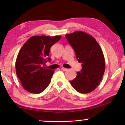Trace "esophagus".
<instances>
[{
	"mask_svg": "<svg viewBox=\"0 0 125 125\" xmlns=\"http://www.w3.org/2000/svg\"><path fill=\"white\" fill-rule=\"evenodd\" d=\"M61 69H62V71H68V69H67V68H64V67H62V68H61Z\"/></svg>",
	"mask_w": 125,
	"mask_h": 125,
	"instance_id": "34e87169",
	"label": "esophagus"
}]
</instances>
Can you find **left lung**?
<instances>
[{
    "instance_id": "8db88e82",
    "label": "left lung",
    "mask_w": 125,
    "mask_h": 125,
    "mask_svg": "<svg viewBox=\"0 0 125 125\" xmlns=\"http://www.w3.org/2000/svg\"><path fill=\"white\" fill-rule=\"evenodd\" d=\"M66 39L76 53L82 69L76 77L70 81L76 91L90 93L100 84L105 69V61L100 46L91 35L82 31L66 34Z\"/></svg>"
}]
</instances>
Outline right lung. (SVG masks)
<instances>
[{"mask_svg": "<svg viewBox=\"0 0 125 125\" xmlns=\"http://www.w3.org/2000/svg\"><path fill=\"white\" fill-rule=\"evenodd\" d=\"M61 36H33L20 49L15 64L16 74L25 90L39 94L47 88L54 71L44 65L51 61L50 48Z\"/></svg>", "mask_w": 125, "mask_h": 125, "instance_id": "right-lung-1", "label": "right lung"}]
</instances>
